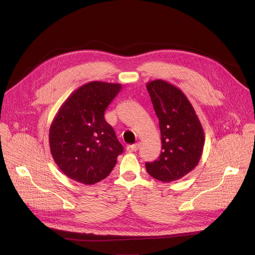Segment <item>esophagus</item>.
Wrapping results in <instances>:
<instances>
[{"label": "esophagus", "mask_w": 255, "mask_h": 255, "mask_svg": "<svg viewBox=\"0 0 255 255\" xmlns=\"http://www.w3.org/2000/svg\"><path fill=\"white\" fill-rule=\"evenodd\" d=\"M139 145H140V143H135V144H129V145H127V152H129V153H132V152H136L137 150H138V148H139Z\"/></svg>", "instance_id": "1"}]
</instances>
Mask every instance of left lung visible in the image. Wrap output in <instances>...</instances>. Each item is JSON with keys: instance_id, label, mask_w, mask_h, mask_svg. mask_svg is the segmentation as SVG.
I'll list each match as a JSON object with an SVG mask.
<instances>
[{"instance_id": "1", "label": "left lung", "mask_w": 255, "mask_h": 255, "mask_svg": "<svg viewBox=\"0 0 255 255\" xmlns=\"http://www.w3.org/2000/svg\"><path fill=\"white\" fill-rule=\"evenodd\" d=\"M146 89L159 120L162 150L159 159L145 163L154 179L172 182L193 170L203 155L205 132L185 94L163 79L146 83Z\"/></svg>"}]
</instances>
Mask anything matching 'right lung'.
Here are the masks:
<instances>
[{"mask_svg": "<svg viewBox=\"0 0 255 255\" xmlns=\"http://www.w3.org/2000/svg\"><path fill=\"white\" fill-rule=\"evenodd\" d=\"M121 84L90 82L72 92L53 118L49 148L58 167L73 181L93 185L115 167L123 145L104 119Z\"/></svg>", "mask_w": 255, "mask_h": 255, "instance_id": "1", "label": "right lung"}]
</instances>
